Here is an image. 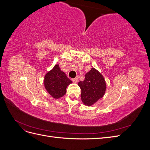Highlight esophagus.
<instances>
[{"instance_id": "esophagus-1", "label": "esophagus", "mask_w": 150, "mask_h": 150, "mask_svg": "<svg viewBox=\"0 0 150 150\" xmlns=\"http://www.w3.org/2000/svg\"><path fill=\"white\" fill-rule=\"evenodd\" d=\"M72 81H73L74 83H77V82H78V77H76V78H75L72 79Z\"/></svg>"}]
</instances>
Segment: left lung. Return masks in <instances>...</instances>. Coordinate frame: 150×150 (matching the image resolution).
I'll use <instances>...</instances> for the list:
<instances>
[{
	"instance_id": "1",
	"label": "left lung",
	"mask_w": 150,
	"mask_h": 150,
	"mask_svg": "<svg viewBox=\"0 0 150 150\" xmlns=\"http://www.w3.org/2000/svg\"><path fill=\"white\" fill-rule=\"evenodd\" d=\"M78 85L81 90V100L86 106H92L103 98L106 89L103 76L94 68L86 74L84 80L79 81Z\"/></svg>"
}]
</instances>
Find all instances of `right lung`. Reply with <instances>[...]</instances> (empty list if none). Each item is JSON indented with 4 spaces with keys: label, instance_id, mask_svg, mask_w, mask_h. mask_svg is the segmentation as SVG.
I'll return each mask as SVG.
<instances>
[{
    "label": "right lung",
    "instance_id": "1",
    "mask_svg": "<svg viewBox=\"0 0 150 150\" xmlns=\"http://www.w3.org/2000/svg\"><path fill=\"white\" fill-rule=\"evenodd\" d=\"M72 83V81L61 70L58 64L55 65L52 69L45 75L44 79L45 88L48 93L55 99L60 98L64 96L66 93L67 86Z\"/></svg>",
    "mask_w": 150,
    "mask_h": 150
}]
</instances>
